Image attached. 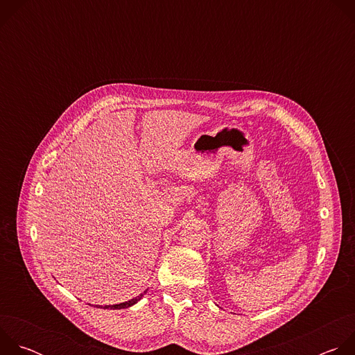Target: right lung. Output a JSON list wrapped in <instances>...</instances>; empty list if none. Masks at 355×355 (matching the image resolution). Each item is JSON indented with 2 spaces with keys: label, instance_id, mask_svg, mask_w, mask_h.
Instances as JSON below:
<instances>
[{
  "label": "right lung",
  "instance_id": "add662e5",
  "mask_svg": "<svg viewBox=\"0 0 355 355\" xmlns=\"http://www.w3.org/2000/svg\"><path fill=\"white\" fill-rule=\"evenodd\" d=\"M144 293H146V291H144L141 295H139V296H136V297H133V299H130V300H128V302L119 303V305H105V306H98V305H96V308H103V309H126V308L133 306L135 303H137V302L141 299V296H143Z\"/></svg>",
  "mask_w": 355,
  "mask_h": 355
}]
</instances>
